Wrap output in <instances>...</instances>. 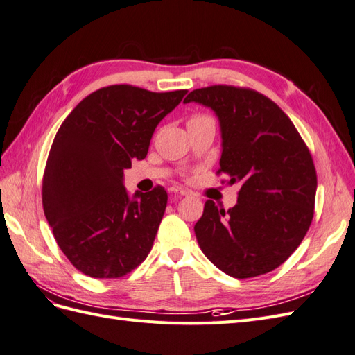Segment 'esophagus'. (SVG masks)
<instances>
[{
  "mask_svg": "<svg viewBox=\"0 0 355 355\" xmlns=\"http://www.w3.org/2000/svg\"><path fill=\"white\" fill-rule=\"evenodd\" d=\"M168 191L173 192V194H178V196H188L189 194V191H187L184 188H179V187H170Z\"/></svg>",
  "mask_w": 355,
  "mask_h": 355,
  "instance_id": "esophagus-1",
  "label": "esophagus"
}]
</instances>
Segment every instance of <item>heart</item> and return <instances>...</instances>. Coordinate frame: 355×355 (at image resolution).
<instances>
[{
    "instance_id": "heart-1",
    "label": "heart",
    "mask_w": 355,
    "mask_h": 355,
    "mask_svg": "<svg viewBox=\"0 0 355 355\" xmlns=\"http://www.w3.org/2000/svg\"><path fill=\"white\" fill-rule=\"evenodd\" d=\"M200 118H204V115H194V116H191V120H189V121H194V120H200Z\"/></svg>"
}]
</instances>
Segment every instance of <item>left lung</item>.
<instances>
[{
	"mask_svg": "<svg viewBox=\"0 0 355 355\" xmlns=\"http://www.w3.org/2000/svg\"><path fill=\"white\" fill-rule=\"evenodd\" d=\"M209 106L219 118L218 175L240 182L228 211L211 200L194 231L200 249L220 271L250 278L287 261L314 216L317 173L313 157L290 118L266 96L234 85L192 90L184 103Z\"/></svg>",
	"mask_w": 355,
	"mask_h": 355,
	"instance_id": "1",
	"label": "left lung"
}]
</instances>
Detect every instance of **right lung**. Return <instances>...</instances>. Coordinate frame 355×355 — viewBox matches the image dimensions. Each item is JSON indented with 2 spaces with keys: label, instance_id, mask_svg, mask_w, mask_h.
<instances>
[{
  "label": "right lung",
  "instance_id": "obj_1",
  "mask_svg": "<svg viewBox=\"0 0 355 355\" xmlns=\"http://www.w3.org/2000/svg\"><path fill=\"white\" fill-rule=\"evenodd\" d=\"M188 90L108 85L65 118L42 176V207L69 262L93 278H120L151 252L167 206L163 187L128 197L124 168L144 159L155 127Z\"/></svg>",
  "mask_w": 355,
  "mask_h": 355
}]
</instances>
